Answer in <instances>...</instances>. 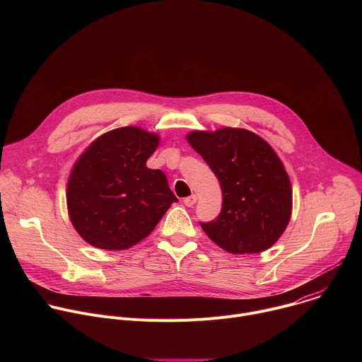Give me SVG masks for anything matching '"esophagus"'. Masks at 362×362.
Masks as SVG:
<instances>
[{
	"label": "esophagus",
	"mask_w": 362,
	"mask_h": 362,
	"mask_svg": "<svg viewBox=\"0 0 362 362\" xmlns=\"http://www.w3.org/2000/svg\"><path fill=\"white\" fill-rule=\"evenodd\" d=\"M196 200H197L196 194H190V196H187V197H185V199H183V203H185L186 206H189V208H190V206H193V204L196 203Z\"/></svg>",
	"instance_id": "esophagus-1"
}]
</instances>
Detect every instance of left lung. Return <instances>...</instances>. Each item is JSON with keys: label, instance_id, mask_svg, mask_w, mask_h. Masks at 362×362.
<instances>
[{"label": "left lung", "instance_id": "obj_1", "mask_svg": "<svg viewBox=\"0 0 362 362\" xmlns=\"http://www.w3.org/2000/svg\"><path fill=\"white\" fill-rule=\"evenodd\" d=\"M187 141L208 163L222 189V211L199 222L216 245L230 253L269 249L286 229L292 189L274 148L257 134L225 127L192 132Z\"/></svg>", "mask_w": 362, "mask_h": 362}]
</instances>
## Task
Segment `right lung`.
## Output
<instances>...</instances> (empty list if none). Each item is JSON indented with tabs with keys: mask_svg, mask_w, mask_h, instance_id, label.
I'll return each mask as SVG.
<instances>
[{
	"mask_svg": "<svg viewBox=\"0 0 362 362\" xmlns=\"http://www.w3.org/2000/svg\"><path fill=\"white\" fill-rule=\"evenodd\" d=\"M159 137L139 127L100 136L73 168L67 206L73 226L90 245L123 250L144 239L177 197L166 175L146 166Z\"/></svg>",
	"mask_w": 362,
	"mask_h": 362,
	"instance_id": "1",
	"label": "right lung"
}]
</instances>
